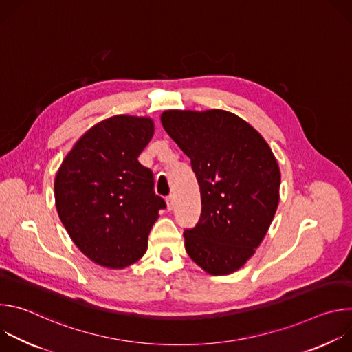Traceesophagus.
Returning <instances> with one entry per match:
<instances>
[{
  "instance_id": "esophagus-1",
  "label": "esophagus",
  "mask_w": 352,
  "mask_h": 352,
  "mask_svg": "<svg viewBox=\"0 0 352 352\" xmlns=\"http://www.w3.org/2000/svg\"><path fill=\"white\" fill-rule=\"evenodd\" d=\"M166 202H167V209H168V210H173V209H174V205H175V197H174V195H168V196L166 197Z\"/></svg>"
}]
</instances>
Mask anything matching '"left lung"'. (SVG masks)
<instances>
[{"label": "left lung", "mask_w": 352, "mask_h": 352, "mask_svg": "<svg viewBox=\"0 0 352 352\" xmlns=\"http://www.w3.org/2000/svg\"><path fill=\"white\" fill-rule=\"evenodd\" d=\"M166 132L190 159L202 213L185 228L190 259L213 276L238 270L255 254L278 205L280 170L266 140L223 110H170Z\"/></svg>", "instance_id": "8db88e82"}]
</instances>
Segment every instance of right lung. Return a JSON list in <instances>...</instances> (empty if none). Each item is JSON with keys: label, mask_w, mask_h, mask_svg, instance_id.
I'll return each instance as SVG.
<instances>
[{"label": "right lung", "mask_w": 352, "mask_h": 352, "mask_svg": "<svg viewBox=\"0 0 352 352\" xmlns=\"http://www.w3.org/2000/svg\"><path fill=\"white\" fill-rule=\"evenodd\" d=\"M153 121L116 116L90 128L63 162L54 184L58 216L94 263L122 269L139 261L164 199L138 157Z\"/></svg>", "instance_id": "right-lung-1"}]
</instances>
